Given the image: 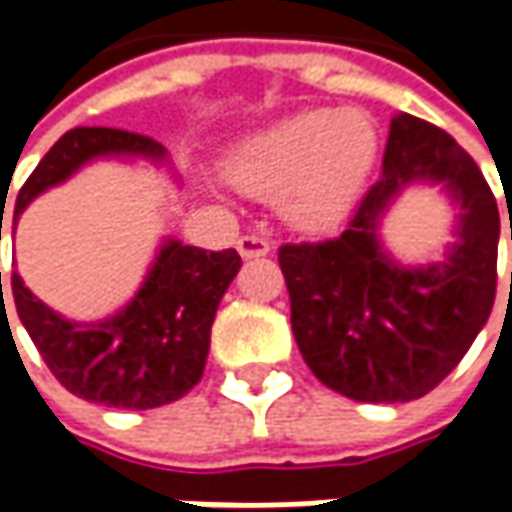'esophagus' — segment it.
Listing matches in <instances>:
<instances>
[{
    "mask_svg": "<svg viewBox=\"0 0 512 512\" xmlns=\"http://www.w3.org/2000/svg\"><path fill=\"white\" fill-rule=\"evenodd\" d=\"M239 253H242V259H259V256H267L270 253V242L262 239V236H242L239 242Z\"/></svg>",
    "mask_w": 512,
    "mask_h": 512,
    "instance_id": "34e87169",
    "label": "esophagus"
}]
</instances>
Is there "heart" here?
<instances>
[{
	"label": "heart",
	"mask_w": 512,
	"mask_h": 512,
	"mask_svg": "<svg viewBox=\"0 0 512 512\" xmlns=\"http://www.w3.org/2000/svg\"><path fill=\"white\" fill-rule=\"evenodd\" d=\"M379 136L362 110H305L247 136L227 156L230 185L276 196L279 213L302 230L339 222L376 165Z\"/></svg>",
	"instance_id": "b5f03b06"
}]
</instances>
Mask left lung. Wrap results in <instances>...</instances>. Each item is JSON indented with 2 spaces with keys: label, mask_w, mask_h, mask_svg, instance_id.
Here are the masks:
<instances>
[{
  "label": "left lung",
  "mask_w": 512,
  "mask_h": 512,
  "mask_svg": "<svg viewBox=\"0 0 512 512\" xmlns=\"http://www.w3.org/2000/svg\"><path fill=\"white\" fill-rule=\"evenodd\" d=\"M413 181L442 184L460 205L444 263L402 268L378 219ZM512 239V225H510ZM499 205L479 165L442 128L399 113L382 176L339 236L279 247L290 325L313 376L347 399L413 402L462 362L496 299Z\"/></svg>",
  "instance_id": "obj_1"
}]
</instances>
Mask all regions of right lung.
<instances>
[{
	"instance_id": "1",
	"label": "right lung",
	"mask_w": 512,
	"mask_h": 512,
	"mask_svg": "<svg viewBox=\"0 0 512 512\" xmlns=\"http://www.w3.org/2000/svg\"><path fill=\"white\" fill-rule=\"evenodd\" d=\"M165 153L156 139L130 130H68L19 190L13 222L39 193L65 182L90 159L145 156L165 162ZM239 267L242 259L233 247L202 250L168 239L130 305L96 325L68 322L53 313L30 293L19 273L10 276V290L28 336L65 390L105 407L150 410L182 399L202 379L210 325Z\"/></svg>"
}]
</instances>
